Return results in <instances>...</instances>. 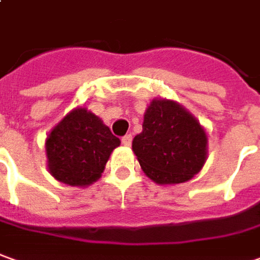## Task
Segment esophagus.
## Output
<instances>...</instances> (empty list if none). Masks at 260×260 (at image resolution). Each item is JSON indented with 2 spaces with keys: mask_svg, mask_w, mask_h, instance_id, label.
Masks as SVG:
<instances>
[{
  "mask_svg": "<svg viewBox=\"0 0 260 260\" xmlns=\"http://www.w3.org/2000/svg\"><path fill=\"white\" fill-rule=\"evenodd\" d=\"M122 144L125 145V146H129V145L132 144V135H125V137L122 138Z\"/></svg>",
  "mask_w": 260,
  "mask_h": 260,
  "instance_id": "esophagus-1",
  "label": "esophagus"
}]
</instances>
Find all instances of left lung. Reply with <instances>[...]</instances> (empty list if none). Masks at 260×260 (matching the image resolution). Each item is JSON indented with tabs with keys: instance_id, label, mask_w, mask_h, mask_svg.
Segmentation results:
<instances>
[{
	"instance_id": "1",
	"label": "left lung",
	"mask_w": 260,
	"mask_h": 260,
	"mask_svg": "<svg viewBox=\"0 0 260 260\" xmlns=\"http://www.w3.org/2000/svg\"><path fill=\"white\" fill-rule=\"evenodd\" d=\"M132 151L144 174L158 185L192 179L208 158V135L195 116L167 98H155L144 115Z\"/></svg>"
}]
</instances>
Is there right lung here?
Returning <instances> with one entry per match:
<instances>
[{
	"mask_svg": "<svg viewBox=\"0 0 260 260\" xmlns=\"http://www.w3.org/2000/svg\"><path fill=\"white\" fill-rule=\"evenodd\" d=\"M119 138L86 108L63 116L45 139L49 174L70 186L86 188L101 178Z\"/></svg>",
	"mask_w": 260,
	"mask_h": 260,
	"instance_id": "add662e5",
	"label": "right lung"
}]
</instances>
